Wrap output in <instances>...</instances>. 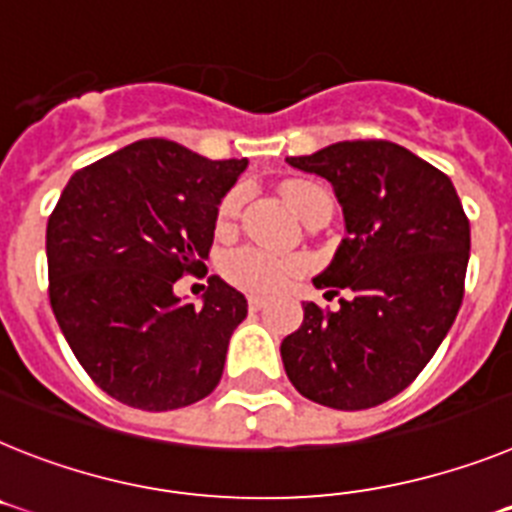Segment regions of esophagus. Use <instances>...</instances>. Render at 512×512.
Segmentation results:
<instances>
[{
	"label": "esophagus",
	"mask_w": 512,
	"mask_h": 512,
	"mask_svg": "<svg viewBox=\"0 0 512 512\" xmlns=\"http://www.w3.org/2000/svg\"><path fill=\"white\" fill-rule=\"evenodd\" d=\"M248 308L251 310L266 308V298H261V295H251V298H248Z\"/></svg>",
	"instance_id": "34e87169"
}]
</instances>
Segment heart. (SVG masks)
Masks as SVG:
<instances>
[{
  "label": "heart",
  "mask_w": 512,
  "mask_h": 512,
  "mask_svg": "<svg viewBox=\"0 0 512 512\" xmlns=\"http://www.w3.org/2000/svg\"><path fill=\"white\" fill-rule=\"evenodd\" d=\"M285 202L290 204V209L298 214L300 220H305L316 207L331 204V199L316 183L295 181L285 186ZM240 204H243L240 191L225 194V199L220 202V209H217V230L220 233H230L233 230L235 220H238ZM220 272L230 285L240 287V290L274 292L282 285H287V279L300 272V261L269 256V253L259 251V248H238V251L227 253L225 259H222Z\"/></svg>",
  "instance_id": "1"
}]
</instances>
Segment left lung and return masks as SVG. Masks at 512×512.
Instances as JSON below:
<instances>
[{
  "label": "left lung",
  "instance_id": "1",
  "mask_svg": "<svg viewBox=\"0 0 512 512\" xmlns=\"http://www.w3.org/2000/svg\"><path fill=\"white\" fill-rule=\"evenodd\" d=\"M292 168L334 186L347 235L313 279L336 310L303 303V323L279 347L305 399L370 409L422 373L464 300L471 230L451 178L401 144L336 142Z\"/></svg>",
  "mask_w": 512,
  "mask_h": 512
}]
</instances>
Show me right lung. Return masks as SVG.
<instances>
[{
    "mask_svg": "<svg viewBox=\"0 0 512 512\" xmlns=\"http://www.w3.org/2000/svg\"><path fill=\"white\" fill-rule=\"evenodd\" d=\"M248 160L139 139L77 170L48 217V298L64 339L108 396L144 412L217 388L246 298L209 277L202 305L173 285L204 269L222 196Z\"/></svg>",
    "mask_w": 512,
    "mask_h": 512,
    "instance_id": "obj_1",
    "label": "right lung"
}]
</instances>
